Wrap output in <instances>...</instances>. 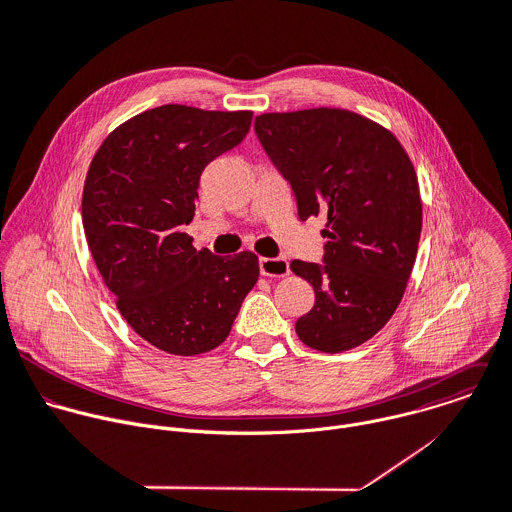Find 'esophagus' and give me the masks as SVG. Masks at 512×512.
Returning <instances> with one entry per match:
<instances>
[{"instance_id": "34e87169", "label": "esophagus", "mask_w": 512, "mask_h": 512, "mask_svg": "<svg viewBox=\"0 0 512 512\" xmlns=\"http://www.w3.org/2000/svg\"><path fill=\"white\" fill-rule=\"evenodd\" d=\"M259 271L265 277H287L291 273L287 259H269V257L259 259Z\"/></svg>"}]
</instances>
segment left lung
<instances>
[{
    "mask_svg": "<svg viewBox=\"0 0 512 512\" xmlns=\"http://www.w3.org/2000/svg\"><path fill=\"white\" fill-rule=\"evenodd\" d=\"M255 131L299 219L327 217L325 265L291 263L315 291L295 331L321 353L355 349L387 325L413 273L423 201L411 157L391 129L341 107L261 113Z\"/></svg>",
    "mask_w": 512,
    "mask_h": 512,
    "instance_id": "left-lung-1",
    "label": "left lung"
}]
</instances>
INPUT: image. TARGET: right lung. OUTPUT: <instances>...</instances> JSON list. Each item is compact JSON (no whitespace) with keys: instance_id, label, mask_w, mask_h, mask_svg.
Returning <instances> with one entry per match:
<instances>
[{"instance_id":"add662e5","label":"right lung","mask_w":512,"mask_h":512,"mask_svg":"<svg viewBox=\"0 0 512 512\" xmlns=\"http://www.w3.org/2000/svg\"><path fill=\"white\" fill-rule=\"evenodd\" d=\"M253 111L169 103L115 127L95 151L81 195L83 231L115 305L153 347L193 357L219 347L259 279L251 251L195 249L199 177L243 141Z\"/></svg>"}]
</instances>
